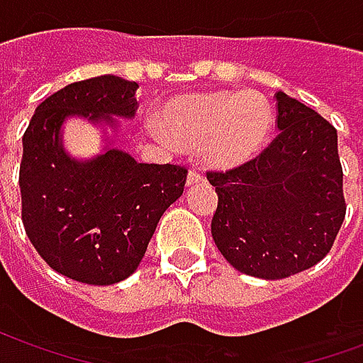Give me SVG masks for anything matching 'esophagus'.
<instances>
[{
  "label": "esophagus",
  "mask_w": 363,
  "mask_h": 363,
  "mask_svg": "<svg viewBox=\"0 0 363 363\" xmlns=\"http://www.w3.org/2000/svg\"><path fill=\"white\" fill-rule=\"evenodd\" d=\"M202 181H204V177L198 173V171H190L189 177H186V184H189V186H192V184H198V182H202Z\"/></svg>",
  "instance_id": "34e87169"
}]
</instances>
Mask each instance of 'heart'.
<instances>
[{
  "instance_id": "heart-1",
  "label": "heart",
  "mask_w": 363,
  "mask_h": 363,
  "mask_svg": "<svg viewBox=\"0 0 363 363\" xmlns=\"http://www.w3.org/2000/svg\"><path fill=\"white\" fill-rule=\"evenodd\" d=\"M274 126L270 103L257 91H213L177 96L163 108V128L208 165L233 169L257 157Z\"/></svg>"
}]
</instances>
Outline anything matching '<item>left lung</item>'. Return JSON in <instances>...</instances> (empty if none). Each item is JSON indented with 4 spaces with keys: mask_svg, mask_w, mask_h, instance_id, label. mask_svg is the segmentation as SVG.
Instances as JSON below:
<instances>
[{
    "mask_svg": "<svg viewBox=\"0 0 363 363\" xmlns=\"http://www.w3.org/2000/svg\"><path fill=\"white\" fill-rule=\"evenodd\" d=\"M278 130L249 163L208 173L218 192L212 237L239 272L281 280L327 257L346 216L338 135L320 114L276 93Z\"/></svg>",
    "mask_w": 363,
    "mask_h": 363,
    "instance_id": "8db88e82",
    "label": "left lung"
}]
</instances>
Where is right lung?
<instances>
[{
  "label": "right lung",
  "mask_w": 363,
  "mask_h": 363,
  "mask_svg": "<svg viewBox=\"0 0 363 363\" xmlns=\"http://www.w3.org/2000/svg\"><path fill=\"white\" fill-rule=\"evenodd\" d=\"M135 89L116 75L66 85L36 106L23 135L25 231L48 267L82 284L111 286L134 274L161 216L184 190V167L138 163L114 140L91 159L64 147L67 118L118 132V118L135 116Z\"/></svg>",
  "instance_id": "obj_1"
}]
</instances>
